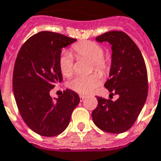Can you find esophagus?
Instances as JSON below:
<instances>
[{
    "mask_svg": "<svg viewBox=\"0 0 161 161\" xmlns=\"http://www.w3.org/2000/svg\"><path fill=\"white\" fill-rule=\"evenodd\" d=\"M79 97H80L81 102H83L84 99H85V96H83V95H80V96H79Z\"/></svg>",
    "mask_w": 161,
    "mask_h": 161,
    "instance_id": "esophagus-1",
    "label": "esophagus"
}]
</instances>
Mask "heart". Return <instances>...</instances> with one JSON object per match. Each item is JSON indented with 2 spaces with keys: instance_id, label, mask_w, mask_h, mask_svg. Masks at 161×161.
<instances>
[{
  "instance_id": "obj_1",
  "label": "heart",
  "mask_w": 161,
  "mask_h": 161,
  "mask_svg": "<svg viewBox=\"0 0 161 161\" xmlns=\"http://www.w3.org/2000/svg\"><path fill=\"white\" fill-rule=\"evenodd\" d=\"M72 49L78 57L92 61L94 68L100 73H104L108 69V61L103 57L104 50L99 44L90 41L77 42L72 46ZM59 70L63 76L71 77L73 73V59L67 52H63L59 58ZM101 83V77L97 73L84 77H76L68 83V87L72 91L86 95L92 92Z\"/></svg>"
}]
</instances>
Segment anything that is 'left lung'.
I'll return each instance as SVG.
<instances>
[{"mask_svg":"<svg viewBox=\"0 0 161 161\" xmlns=\"http://www.w3.org/2000/svg\"><path fill=\"white\" fill-rule=\"evenodd\" d=\"M108 42L112 48L109 79L105 83L115 102L96 96L98 106L92 112L94 123L109 133H123L133 125L147 96V73L141 51L123 31H108L96 38Z\"/></svg>","mask_w":161,"mask_h":161,"instance_id":"left-lung-1","label":"left lung"}]
</instances>
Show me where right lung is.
<instances>
[{"label":"right lung","mask_w":161,"mask_h":161,"mask_svg":"<svg viewBox=\"0 0 161 161\" xmlns=\"http://www.w3.org/2000/svg\"><path fill=\"white\" fill-rule=\"evenodd\" d=\"M77 39L51 31L35 34L23 44L15 61L14 95L21 117L30 129L43 136H54L68 126L80 98L65 90L57 98L50 96L62 81L59 58L63 47Z\"/></svg>","instance_id":"1"}]
</instances>
